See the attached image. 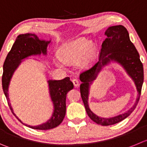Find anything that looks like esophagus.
<instances>
[{"instance_id": "esophagus-1", "label": "esophagus", "mask_w": 147, "mask_h": 147, "mask_svg": "<svg viewBox=\"0 0 147 147\" xmlns=\"http://www.w3.org/2000/svg\"><path fill=\"white\" fill-rule=\"evenodd\" d=\"M72 82L73 84H74V85L75 87H78V86H79V81L78 80V79H74L72 80Z\"/></svg>"}]
</instances>
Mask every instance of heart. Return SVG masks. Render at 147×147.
Listing matches in <instances>:
<instances>
[{
	"instance_id": "obj_1",
	"label": "heart",
	"mask_w": 147,
	"mask_h": 147,
	"mask_svg": "<svg viewBox=\"0 0 147 147\" xmlns=\"http://www.w3.org/2000/svg\"><path fill=\"white\" fill-rule=\"evenodd\" d=\"M94 52L91 42L81 38L70 43L58 52V57L65 63H75L79 59V65L86 66L92 62Z\"/></svg>"
}]
</instances>
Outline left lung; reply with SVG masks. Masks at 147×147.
Listing matches in <instances>:
<instances>
[{"label": "left lung", "instance_id": "8db88e82", "mask_svg": "<svg viewBox=\"0 0 147 147\" xmlns=\"http://www.w3.org/2000/svg\"><path fill=\"white\" fill-rule=\"evenodd\" d=\"M105 34L107 36V38L102 44L99 61L91 68L83 71L79 76L82 82L80 85V92L86 113L89 118L99 125H110L118 123L129 116L137 105L144 82V68L139 53L130 40L128 31L123 26H110ZM111 60L121 64L132 78L138 89V97L133 107L125 113L113 118H100L92 113L88 107V97L89 86L96 78L101 66L107 65Z\"/></svg>", "mask_w": 147, "mask_h": 147}]
</instances>
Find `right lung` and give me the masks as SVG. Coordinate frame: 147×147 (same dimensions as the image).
I'll return each mask as SVG.
<instances>
[{"instance_id":"right-lung-1","label":"right lung","mask_w":147,"mask_h":147,"mask_svg":"<svg viewBox=\"0 0 147 147\" xmlns=\"http://www.w3.org/2000/svg\"><path fill=\"white\" fill-rule=\"evenodd\" d=\"M50 41L40 40L36 34H19L16 39L11 49L7 55L3 63V72L2 76V86L3 92L8 101L10 109L16 118L20 121L15 113H13L11 105L10 103L8 97V85L10 80L15 70L20 64L21 61L31 55H43L47 54V47ZM49 90L51 100L54 105L53 113L50 120L45 123L37 126H31L24 124L26 126L33 129L49 130L54 128L62 123L65 115V99L68 91L74 88V84L70 81L69 77H65L62 80L48 81Z\"/></svg>"}]
</instances>
